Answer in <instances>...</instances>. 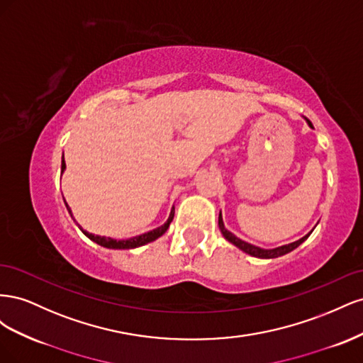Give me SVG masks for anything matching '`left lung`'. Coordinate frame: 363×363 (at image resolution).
<instances>
[{
  "mask_svg": "<svg viewBox=\"0 0 363 363\" xmlns=\"http://www.w3.org/2000/svg\"><path fill=\"white\" fill-rule=\"evenodd\" d=\"M306 121H307V124H309L311 127H312V124H311V121L306 118ZM218 225H219V230H221V233H223V236L228 240V242H232L235 247H238L239 250H242L244 252H247V255H250V256H252V257H259V259H274V257H280V256H284V255H288V252H291L292 250H295L296 247L298 245H301L304 240L311 236V233H307L306 236H303L301 239H298V240H295V242H291V244H288V245H281V247H277V248H272V250H265V248H260V247H256V245H251V244H248V242H245V240H242V239H239V238H236L232 232H228V230L224 227V223H223V215L219 213V218H218Z\"/></svg>",
  "mask_w": 363,
  "mask_h": 363,
  "instance_id": "obj_1",
  "label": "left lung"
}]
</instances>
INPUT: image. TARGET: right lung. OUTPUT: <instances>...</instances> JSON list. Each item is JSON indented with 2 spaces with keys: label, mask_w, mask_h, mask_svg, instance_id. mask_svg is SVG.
Here are the masks:
<instances>
[{
  "label": "right lung",
  "mask_w": 363,
  "mask_h": 363,
  "mask_svg": "<svg viewBox=\"0 0 363 363\" xmlns=\"http://www.w3.org/2000/svg\"><path fill=\"white\" fill-rule=\"evenodd\" d=\"M65 168H67V163H65V157H62V174H63ZM67 208H68V212L71 213V208L68 207V204H67ZM172 218H174V207H172V211L169 213L168 221L164 223L163 225H160V227H157L155 230H151V232H148V233L139 235V236L130 238V239H123V240H116V239H112V238H106V236H98V235L87 233L86 230H83L80 225L79 227H80V230L87 238H89L91 240H94V242L98 244V245L106 247V248H112V250H130V248L142 247V245H145L148 242H152V240H156L157 238H160L168 230V227H169V224L172 221Z\"/></svg>",
  "instance_id": "1"
}]
</instances>
